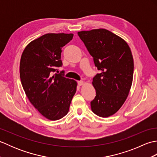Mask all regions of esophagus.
<instances>
[{"label":"esophagus","mask_w":157,"mask_h":157,"mask_svg":"<svg viewBox=\"0 0 157 157\" xmlns=\"http://www.w3.org/2000/svg\"><path fill=\"white\" fill-rule=\"evenodd\" d=\"M78 85L80 86H82V85H84V82H83V81H79L78 82Z\"/></svg>","instance_id":"34e87169"}]
</instances>
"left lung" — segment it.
<instances>
[{
    "label": "left lung",
    "mask_w": 157,
    "mask_h": 157,
    "mask_svg": "<svg viewBox=\"0 0 157 157\" xmlns=\"http://www.w3.org/2000/svg\"><path fill=\"white\" fill-rule=\"evenodd\" d=\"M94 58L101 73L93 78L95 98L90 102L93 113L102 117L114 115L129 95L134 75V59L124 40L105 29L78 32Z\"/></svg>",
    "instance_id": "left-lung-1"
}]
</instances>
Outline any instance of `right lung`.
I'll use <instances>...</instances> for the list:
<instances>
[{
	"label": "right lung",
	"mask_w": 157,
	"mask_h": 157,
	"mask_svg": "<svg viewBox=\"0 0 157 157\" xmlns=\"http://www.w3.org/2000/svg\"><path fill=\"white\" fill-rule=\"evenodd\" d=\"M73 34H46L30 42L23 50L19 64L21 84L29 101L38 112L55 121L69 112L78 83L52 74L62 65L61 48Z\"/></svg>",
	"instance_id": "add662e5"
}]
</instances>
